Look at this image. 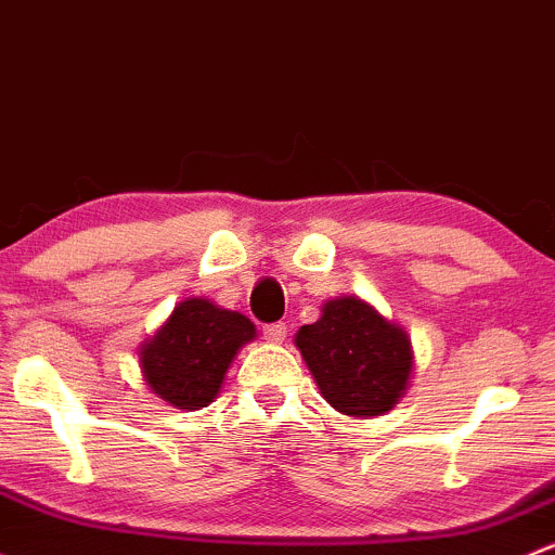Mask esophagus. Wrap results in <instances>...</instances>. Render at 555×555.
<instances>
[{"label":"esophagus","instance_id":"obj_1","mask_svg":"<svg viewBox=\"0 0 555 555\" xmlns=\"http://www.w3.org/2000/svg\"><path fill=\"white\" fill-rule=\"evenodd\" d=\"M262 340L273 343V346L284 343V340H287V324H282V322L266 324V326H262Z\"/></svg>","mask_w":555,"mask_h":555}]
</instances>
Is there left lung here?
Instances as JSON below:
<instances>
[{
  "label": "left lung",
  "instance_id": "8db88e82",
  "mask_svg": "<svg viewBox=\"0 0 555 555\" xmlns=\"http://www.w3.org/2000/svg\"><path fill=\"white\" fill-rule=\"evenodd\" d=\"M295 346L326 404L348 417L385 415L410 390V335L356 295L326 300L322 317L297 330Z\"/></svg>",
  "mask_w": 555,
  "mask_h": 555
}]
</instances>
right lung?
<instances>
[{
    "label": "right lung",
    "instance_id": "obj_1",
    "mask_svg": "<svg viewBox=\"0 0 555 555\" xmlns=\"http://www.w3.org/2000/svg\"><path fill=\"white\" fill-rule=\"evenodd\" d=\"M255 337L258 330L244 313L189 297L140 343V372L151 393L175 410H202L218 399L231 361Z\"/></svg>",
    "mask_w": 555,
    "mask_h": 555
}]
</instances>
